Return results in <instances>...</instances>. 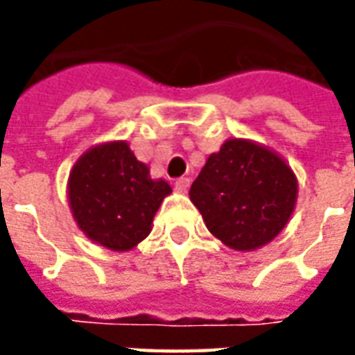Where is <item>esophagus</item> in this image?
Segmentation results:
<instances>
[{
    "label": "esophagus",
    "mask_w": 355,
    "mask_h": 355,
    "mask_svg": "<svg viewBox=\"0 0 355 355\" xmlns=\"http://www.w3.org/2000/svg\"><path fill=\"white\" fill-rule=\"evenodd\" d=\"M175 188H177V192H188V188H190V178H177V180H175Z\"/></svg>",
    "instance_id": "34e87169"
}]
</instances>
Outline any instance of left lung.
<instances>
[{
	"label": "left lung",
	"mask_w": 355,
	"mask_h": 355,
	"mask_svg": "<svg viewBox=\"0 0 355 355\" xmlns=\"http://www.w3.org/2000/svg\"><path fill=\"white\" fill-rule=\"evenodd\" d=\"M295 173L279 155L245 139L211 154L190 188L209 232L236 251H254L285 228L297 203Z\"/></svg>",
	"instance_id": "left-lung-1"
}]
</instances>
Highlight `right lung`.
Returning <instances> with one entry per match:
<instances>
[{
	"mask_svg": "<svg viewBox=\"0 0 355 355\" xmlns=\"http://www.w3.org/2000/svg\"><path fill=\"white\" fill-rule=\"evenodd\" d=\"M169 193L171 186L150 177L148 165L135 157L125 140L87 150L68 178L73 220L89 239L112 251L139 245Z\"/></svg>",
	"mask_w": 355,
	"mask_h": 355,
	"instance_id": "obj_1",
	"label": "right lung"
}]
</instances>
